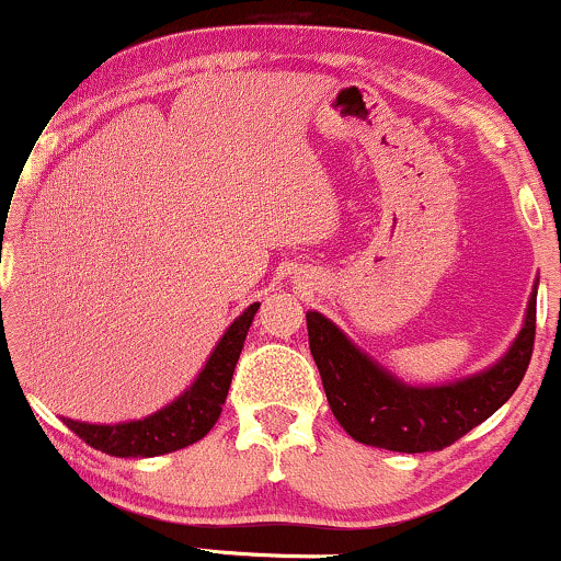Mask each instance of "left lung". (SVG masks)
<instances>
[{
	"label": "left lung",
	"instance_id": "left-lung-1",
	"mask_svg": "<svg viewBox=\"0 0 561 561\" xmlns=\"http://www.w3.org/2000/svg\"><path fill=\"white\" fill-rule=\"evenodd\" d=\"M538 279L523 330L504 356L469 377L411 385L362 351L324 313L308 311V345L332 414L353 440L375 448L424 454L465 437L504 405L523 382L536 340Z\"/></svg>",
	"mask_w": 561,
	"mask_h": 561
}]
</instances>
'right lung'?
I'll return each mask as SVG.
<instances>
[{
  "mask_svg": "<svg viewBox=\"0 0 561 561\" xmlns=\"http://www.w3.org/2000/svg\"><path fill=\"white\" fill-rule=\"evenodd\" d=\"M261 302H253L227 327L208 362H205L195 382L182 396L173 398L163 409L141 416V420L118 422V424H92L79 420L62 422L81 437L83 443L102 450V454L121 456V459H150V456L171 454V450L186 448L199 437L210 433V427L221 416V405L227 401L234 366L248 337L250 324L259 313Z\"/></svg>",
  "mask_w": 561,
  "mask_h": 561,
  "instance_id": "add662e5",
  "label": "right lung"
}]
</instances>
